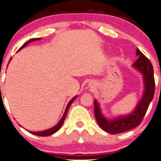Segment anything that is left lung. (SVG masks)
Wrapping results in <instances>:
<instances>
[{"label": "left lung", "mask_w": 161, "mask_h": 161, "mask_svg": "<svg viewBox=\"0 0 161 161\" xmlns=\"http://www.w3.org/2000/svg\"><path fill=\"white\" fill-rule=\"evenodd\" d=\"M136 55L138 58L132 66L143 75L145 90L142 99L133 111L126 116H119L114 119H108L101 114L97 101L96 100L94 101L96 120L100 127L108 133H122L139 125L147 112L151 101L154 98L155 82L152 64L138 48L136 50Z\"/></svg>", "instance_id": "left-lung-1"}]
</instances>
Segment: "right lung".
Masks as SVG:
<instances>
[{
	"label": "right lung",
	"instance_id": "1",
	"mask_svg": "<svg viewBox=\"0 0 161 161\" xmlns=\"http://www.w3.org/2000/svg\"><path fill=\"white\" fill-rule=\"evenodd\" d=\"M40 39H41V38H32V39L28 41V42H25V43L24 44V45L22 46L21 47H20V48L19 49V51H20V50H21L22 48H23L24 47H25V46L29 45L30 42H34V41H38V40H40ZM10 60H11V59H10ZM10 61H9V62H10ZM76 97H77V96H75V97H73V98L69 101V104H68L67 106H66L65 112H64V115H63L62 118L60 119V120L59 121V123H57L56 125H54V126L52 127V128L47 129V130L41 131V132H31V133H32L33 135H36V136H51V135H52L53 133H55L56 132H57V131H58L59 129H60V127H61L63 123H64V120H65L66 116V114H67V111H68V110H69V108L70 107V105L72 104V103L73 102V101H74V100L76 98Z\"/></svg>",
	"mask_w": 161,
	"mask_h": 161
}]
</instances>
